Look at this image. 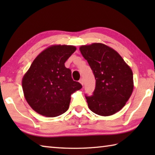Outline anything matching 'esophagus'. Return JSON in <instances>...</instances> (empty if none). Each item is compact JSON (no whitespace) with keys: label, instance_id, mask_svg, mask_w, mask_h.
<instances>
[{"label":"esophagus","instance_id":"34e87169","mask_svg":"<svg viewBox=\"0 0 155 155\" xmlns=\"http://www.w3.org/2000/svg\"><path fill=\"white\" fill-rule=\"evenodd\" d=\"M79 83L81 84V85H83V84H84V80H83V78H81V79L79 80Z\"/></svg>","mask_w":155,"mask_h":155}]
</instances>
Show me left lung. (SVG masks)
<instances>
[{"label": "left lung", "mask_w": 155, "mask_h": 155, "mask_svg": "<svg viewBox=\"0 0 155 155\" xmlns=\"http://www.w3.org/2000/svg\"><path fill=\"white\" fill-rule=\"evenodd\" d=\"M80 51L96 79L93 95H85L89 108L103 116L119 111L133 92V75L130 68L115 50L103 44L81 46Z\"/></svg>", "instance_id": "obj_1"}]
</instances>
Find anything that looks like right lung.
<instances>
[{
	"label": "right lung",
	"instance_id": "right-lung-1",
	"mask_svg": "<svg viewBox=\"0 0 155 155\" xmlns=\"http://www.w3.org/2000/svg\"><path fill=\"white\" fill-rule=\"evenodd\" d=\"M76 47L54 45L44 50L34 59L22 78L26 101L34 111L46 117H56L69 108L70 96L82 88L73 81L65 62Z\"/></svg>",
	"mask_w": 155,
	"mask_h": 155
}]
</instances>
